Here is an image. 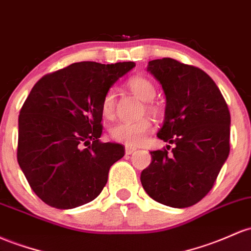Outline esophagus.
<instances>
[{"mask_svg":"<svg viewBox=\"0 0 251 251\" xmlns=\"http://www.w3.org/2000/svg\"><path fill=\"white\" fill-rule=\"evenodd\" d=\"M136 150H137L136 148H131V147H128V145H126V147H125L126 155H132V153H133Z\"/></svg>","mask_w":251,"mask_h":251,"instance_id":"1","label":"esophagus"}]
</instances>
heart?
I'll return each instance as SVG.
<instances>
[{"label":"heart","instance_id":"1","mask_svg":"<svg viewBox=\"0 0 251 251\" xmlns=\"http://www.w3.org/2000/svg\"><path fill=\"white\" fill-rule=\"evenodd\" d=\"M127 87L137 95L140 100L147 101V111L150 114L157 115L161 114V107L157 103L151 102V100L155 99L157 94V88L155 83L148 77L136 76L132 77L127 82ZM115 92L114 90H108L106 93L101 102V113L102 117L106 119H112L115 114ZM152 130V121L149 118H142V119L128 121L121 120L118 123L113 124L109 128V136L115 142L125 143L128 147H137L145 138V136Z\"/></svg>","mask_w":251,"mask_h":251}]
</instances>
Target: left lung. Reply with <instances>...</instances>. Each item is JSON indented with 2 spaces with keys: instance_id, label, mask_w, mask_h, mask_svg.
I'll return each instance as SVG.
<instances>
[{
  "instance_id": "left-lung-1",
  "label": "left lung",
  "mask_w": 251,
  "mask_h": 251,
  "mask_svg": "<svg viewBox=\"0 0 251 251\" xmlns=\"http://www.w3.org/2000/svg\"><path fill=\"white\" fill-rule=\"evenodd\" d=\"M148 70L167 96L166 120L157 137L175 147L170 153L151 151L140 181L155 201L189 207L208 194L230 152L227 103L213 79L194 65L162 58L150 60Z\"/></svg>"
}]
</instances>
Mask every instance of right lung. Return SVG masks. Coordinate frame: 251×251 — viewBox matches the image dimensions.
Returning <instances> with one entry per match:
<instances>
[{"mask_svg": "<svg viewBox=\"0 0 251 251\" xmlns=\"http://www.w3.org/2000/svg\"><path fill=\"white\" fill-rule=\"evenodd\" d=\"M133 62H78L43 76L19 115V166L32 191L69 210L95 199L125 148L103 143L101 102Z\"/></svg>", "mask_w": 251, "mask_h": 251, "instance_id": "add662e5", "label": "right lung"}]
</instances>
